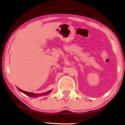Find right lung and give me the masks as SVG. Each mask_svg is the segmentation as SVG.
Here are the masks:
<instances>
[{
    "label": "right lung",
    "instance_id": "1",
    "mask_svg": "<svg viewBox=\"0 0 125 125\" xmlns=\"http://www.w3.org/2000/svg\"><path fill=\"white\" fill-rule=\"evenodd\" d=\"M18 88V87H17ZM18 89L21 92H22L25 94V95H26L29 96L30 97H31V98H39V97L40 96H45V95H47L49 94L50 93L52 92V90H51L50 91H48L47 92H45L44 93H42V94H34V93H29V92H25V91H23L21 89H20V88H18Z\"/></svg>",
    "mask_w": 125,
    "mask_h": 125
}]
</instances>
